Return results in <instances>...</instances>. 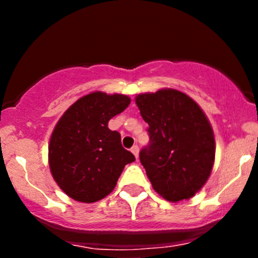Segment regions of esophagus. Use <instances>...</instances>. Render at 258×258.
I'll list each match as a JSON object with an SVG mask.
<instances>
[{
	"label": "esophagus",
	"instance_id": "34e87169",
	"mask_svg": "<svg viewBox=\"0 0 258 258\" xmlns=\"http://www.w3.org/2000/svg\"><path fill=\"white\" fill-rule=\"evenodd\" d=\"M139 146H137V145H135V146H132V148H131V152L132 153H134V155H135V157H136V158H139Z\"/></svg>",
	"mask_w": 258,
	"mask_h": 258
}]
</instances>
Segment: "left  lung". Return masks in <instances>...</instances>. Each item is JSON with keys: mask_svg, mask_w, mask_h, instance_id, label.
Returning <instances> with one entry per match:
<instances>
[{"mask_svg": "<svg viewBox=\"0 0 258 258\" xmlns=\"http://www.w3.org/2000/svg\"><path fill=\"white\" fill-rule=\"evenodd\" d=\"M148 123L150 144L140 152L153 189L168 201L188 200L209 179L215 162V136L199 105L172 88L136 97Z\"/></svg>", "mask_w": 258, "mask_h": 258, "instance_id": "left-lung-1", "label": "left lung"}]
</instances>
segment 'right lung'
Segmentation results:
<instances>
[{"label": "right lung", "instance_id": "add662e5", "mask_svg": "<svg viewBox=\"0 0 258 258\" xmlns=\"http://www.w3.org/2000/svg\"><path fill=\"white\" fill-rule=\"evenodd\" d=\"M131 100L124 95L92 92L62 114L48 145L49 170L59 188L85 204L100 201L113 191L124 166L135 156L121 145V135L108 121Z\"/></svg>", "mask_w": 258, "mask_h": 258}]
</instances>
